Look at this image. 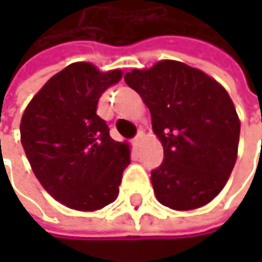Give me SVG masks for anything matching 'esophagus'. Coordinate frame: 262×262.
Returning <instances> with one entry per match:
<instances>
[{
    "label": "esophagus",
    "instance_id": "esophagus-1",
    "mask_svg": "<svg viewBox=\"0 0 262 262\" xmlns=\"http://www.w3.org/2000/svg\"><path fill=\"white\" fill-rule=\"evenodd\" d=\"M144 139H145V133L144 132L141 130V132H138V135L133 138V144L136 145V147H139L142 142H144Z\"/></svg>",
    "mask_w": 262,
    "mask_h": 262
}]
</instances>
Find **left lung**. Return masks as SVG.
Wrapping results in <instances>:
<instances>
[{"label":"left lung","mask_w":262,"mask_h":262,"mask_svg":"<svg viewBox=\"0 0 262 262\" xmlns=\"http://www.w3.org/2000/svg\"><path fill=\"white\" fill-rule=\"evenodd\" d=\"M151 114L164 162L151 171L159 203L174 211L208 205L228 182L238 155L239 118L228 91L203 71L161 60L124 76Z\"/></svg>","instance_id":"1"}]
</instances>
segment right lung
<instances>
[{
    "mask_svg": "<svg viewBox=\"0 0 262 262\" xmlns=\"http://www.w3.org/2000/svg\"><path fill=\"white\" fill-rule=\"evenodd\" d=\"M121 77V70L76 62L27 104L19 126L27 159L45 191L67 208L92 212L118 197L130 145L111 138L97 104Z\"/></svg>",
    "mask_w": 262,
    "mask_h": 262,
    "instance_id": "1",
    "label": "right lung"
}]
</instances>
